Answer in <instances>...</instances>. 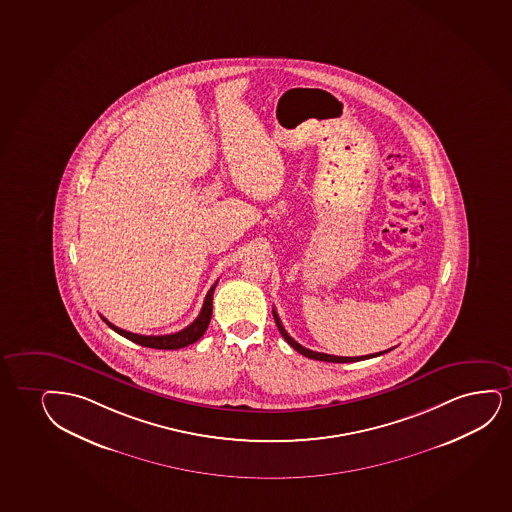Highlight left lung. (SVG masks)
Wrapping results in <instances>:
<instances>
[{
  "mask_svg": "<svg viewBox=\"0 0 512 512\" xmlns=\"http://www.w3.org/2000/svg\"><path fill=\"white\" fill-rule=\"evenodd\" d=\"M273 318H275V324L279 327L280 334L284 337L287 343L291 344L294 350L301 353V355H305L306 358H311V360H320V362H332V363H350V362H360V360H367V358H374V356L384 355V353H388L389 350L381 351V353H376V355H365V356H336V355H327V353H318V351H311L305 346H301L298 341H294L289 334H287V330L284 329V325L280 322L279 313L273 310Z\"/></svg>",
  "mask_w": 512,
  "mask_h": 512,
  "instance_id": "obj_1",
  "label": "left lung"
}]
</instances>
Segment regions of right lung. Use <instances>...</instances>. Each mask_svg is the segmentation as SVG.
<instances>
[{
	"instance_id": "1",
	"label": "right lung",
	"mask_w": 512,
	"mask_h": 512,
	"mask_svg": "<svg viewBox=\"0 0 512 512\" xmlns=\"http://www.w3.org/2000/svg\"><path fill=\"white\" fill-rule=\"evenodd\" d=\"M218 284V282H216ZM216 284L207 291L206 299H204V305H202L201 313L199 317L195 318L192 324L175 332V334H166V336H142V334H133L128 330L119 329L114 324H110L107 318H104L105 324L109 325L110 329L116 330L117 334L130 339L133 343L142 344L145 348H154V350H180L185 348L188 344L199 341L204 332H206L207 325L211 322V315H213V294L216 289Z\"/></svg>"
}]
</instances>
